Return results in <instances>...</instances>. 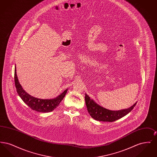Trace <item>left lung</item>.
<instances>
[{
  "label": "left lung",
  "instance_id": "8db88e82",
  "mask_svg": "<svg viewBox=\"0 0 157 157\" xmlns=\"http://www.w3.org/2000/svg\"><path fill=\"white\" fill-rule=\"evenodd\" d=\"M85 102L87 110L91 117L95 120L104 122H113L120 119L131 112L136 105V103L131 107L119 111H111L98 105L94 100L85 94Z\"/></svg>",
  "mask_w": 157,
  "mask_h": 157
}]
</instances>
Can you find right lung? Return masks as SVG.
<instances>
[{
	"instance_id": "add662e5",
	"label": "right lung",
	"mask_w": 157,
	"mask_h": 157,
	"mask_svg": "<svg viewBox=\"0 0 157 157\" xmlns=\"http://www.w3.org/2000/svg\"><path fill=\"white\" fill-rule=\"evenodd\" d=\"M15 83L17 92L23 101L34 111L40 112H49L53 111L60 104L65 97L67 90L59 95L58 97L51 99H42L33 97L28 94L25 90H23L22 86L18 81L16 75V66L15 68Z\"/></svg>"
}]
</instances>
